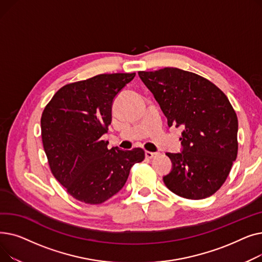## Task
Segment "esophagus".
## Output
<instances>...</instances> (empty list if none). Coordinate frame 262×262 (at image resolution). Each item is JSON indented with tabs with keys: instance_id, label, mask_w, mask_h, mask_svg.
<instances>
[{
	"instance_id": "esophagus-1",
	"label": "esophagus",
	"mask_w": 262,
	"mask_h": 262,
	"mask_svg": "<svg viewBox=\"0 0 262 262\" xmlns=\"http://www.w3.org/2000/svg\"><path fill=\"white\" fill-rule=\"evenodd\" d=\"M156 155H157V153L148 152V150H146V152H145V157H146V158H148V159H152V158H154Z\"/></svg>"
}]
</instances>
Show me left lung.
<instances>
[{
  "label": "left lung",
  "instance_id": "obj_1",
  "mask_svg": "<svg viewBox=\"0 0 262 262\" xmlns=\"http://www.w3.org/2000/svg\"><path fill=\"white\" fill-rule=\"evenodd\" d=\"M171 127L182 126L181 153H167L171 172L163 183L189 200L206 199L221 188L238 154V118L214 84L177 68L139 71Z\"/></svg>",
  "mask_w": 262,
  "mask_h": 262
}]
</instances>
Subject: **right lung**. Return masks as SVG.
Returning <instances> with one entry per match:
<instances>
[{
	"mask_svg": "<svg viewBox=\"0 0 262 262\" xmlns=\"http://www.w3.org/2000/svg\"><path fill=\"white\" fill-rule=\"evenodd\" d=\"M136 73L100 74L54 94L41 116V137L54 177L75 200L102 204L125 185L144 150L108 149L101 137L112 123L116 95Z\"/></svg>",
	"mask_w": 262,
	"mask_h": 262,
	"instance_id": "obj_1",
	"label": "right lung"
}]
</instances>
